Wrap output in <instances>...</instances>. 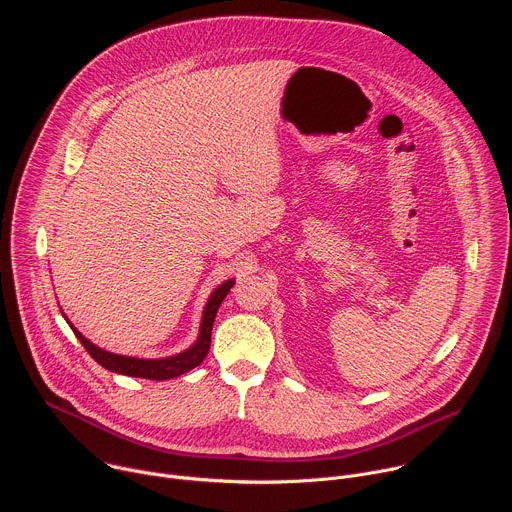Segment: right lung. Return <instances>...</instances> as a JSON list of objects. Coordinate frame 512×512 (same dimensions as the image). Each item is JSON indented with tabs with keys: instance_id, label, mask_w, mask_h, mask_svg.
<instances>
[{
	"instance_id": "right-lung-1",
	"label": "right lung",
	"mask_w": 512,
	"mask_h": 512,
	"mask_svg": "<svg viewBox=\"0 0 512 512\" xmlns=\"http://www.w3.org/2000/svg\"><path fill=\"white\" fill-rule=\"evenodd\" d=\"M233 283H235V279H227V281H223L221 285L212 289V294L208 296L206 306L202 310V320H200L196 342L192 346H188L186 350L178 352V354L162 356V358H137V356L115 354V352H109L105 348H99L97 344H93L89 338H85L75 326L68 322L62 308H60V312H62L64 320L68 322V326L72 328V332H75V336L87 348V352L101 364L103 369H107L111 373H117V375H125V377L150 379V381H168V379H176V377L192 371L206 358L208 348H210V332H212L216 312H218V308H221L223 300L227 298Z\"/></svg>"
}]
</instances>
